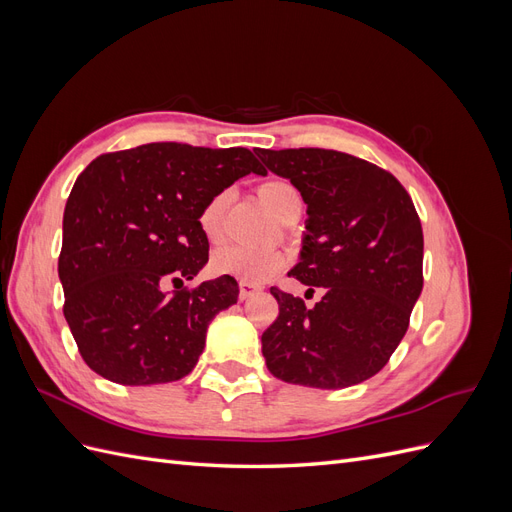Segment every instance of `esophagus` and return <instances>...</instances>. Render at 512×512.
<instances>
[{
	"mask_svg": "<svg viewBox=\"0 0 512 512\" xmlns=\"http://www.w3.org/2000/svg\"><path fill=\"white\" fill-rule=\"evenodd\" d=\"M256 290H258V286H254V284H247V282H241V284H239V299H241V301L250 299Z\"/></svg>",
	"mask_w": 512,
	"mask_h": 512,
	"instance_id": "34e87169",
	"label": "esophagus"
}]
</instances>
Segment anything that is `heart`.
Listing matches in <instances>:
<instances>
[{
	"instance_id": "heart-1",
	"label": "heart",
	"mask_w": 512,
	"mask_h": 512,
	"mask_svg": "<svg viewBox=\"0 0 512 512\" xmlns=\"http://www.w3.org/2000/svg\"><path fill=\"white\" fill-rule=\"evenodd\" d=\"M256 194L260 203L265 205L273 215L284 220L286 215L301 207L299 190L288 179L271 177L256 185ZM228 203V192L213 194L198 213V228L209 241L220 237L222 215ZM286 265L284 256L275 252H258V250H245V247H222V250L211 256V271L215 275L235 277L239 282L247 284H262L269 277L280 273Z\"/></svg>"
}]
</instances>
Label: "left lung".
<instances>
[{
    "label": "left lung",
    "instance_id": "1",
    "mask_svg": "<svg viewBox=\"0 0 512 512\" xmlns=\"http://www.w3.org/2000/svg\"><path fill=\"white\" fill-rule=\"evenodd\" d=\"M256 151L307 203L301 262L288 275L324 288L312 309L271 288L280 314L262 333L269 371L312 389H346L376 376L404 339L423 290V228L410 194L389 170L350 153Z\"/></svg>",
    "mask_w": 512,
    "mask_h": 512
}]
</instances>
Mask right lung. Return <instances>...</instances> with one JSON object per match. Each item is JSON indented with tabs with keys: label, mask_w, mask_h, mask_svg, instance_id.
Returning a JSON list of instances; mask_svg holds the SVG:
<instances>
[{
	"label": "right lung",
	"mask_w": 512,
	"mask_h": 512,
	"mask_svg": "<svg viewBox=\"0 0 512 512\" xmlns=\"http://www.w3.org/2000/svg\"><path fill=\"white\" fill-rule=\"evenodd\" d=\"M267 175L245 147L149 143L102 153L76 177L57 262L64 316L83 361L102 378L164 384L188 376L209 322L237 303L235 277L194 280L209 241L198 228L207 200L239 177Z\"/></svg>",
	"instance_id": "1"
}]
</instances>
